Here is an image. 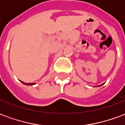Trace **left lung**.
Instances as JSON below:
<instances>
[{
	"label": "left lung",
	"mask_w": 125,
	"mask_h": 125,
	"mask_svg": "<svg viewBox=\"0 0 125 125\" xmlns=\"http://www.w3.org/2000/svg\"><path fill=\"white\" fill-rule=\"evenodd\" d=\"M103 84H101V85H100V86H102V85H103Z\"/></svg>",
	"instance_id": "obj_1"
}]
</instances>
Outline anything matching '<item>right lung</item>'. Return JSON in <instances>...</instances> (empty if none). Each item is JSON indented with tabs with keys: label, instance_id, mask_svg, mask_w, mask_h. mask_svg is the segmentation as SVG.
Listing matches in <instances>:
<instances>
[{
	"label": "right lung",
	"instance_id": "obj_1",
	"mask_svg": "<svg viewBox=\"0 0 125 125\" xmlns=\"http://www.w3.org/2000/svg\"><path fill=\"white\" fill-rule=\"evenodd\" d=\"M21 82H22L23 84H25V85H30V86H31V85H33V84H35V83H25V82H22V81H21Z\"/></svg>",
	"mask_w": 125,
	"mask_h": 125
}]
</instances>
